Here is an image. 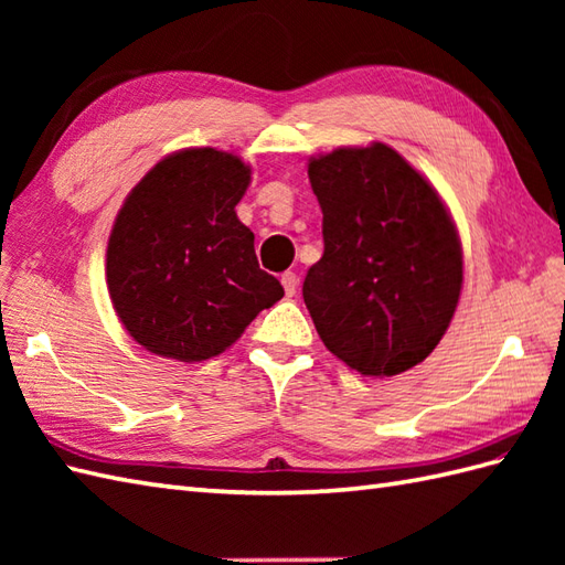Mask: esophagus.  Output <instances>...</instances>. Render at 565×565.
I'll return each mask as SVG.
<instances>
[{
    "instance_id": "obj_1",
    "label": "esophagus",
    "mask_w": 565,
    "mask_h": 565,
    "mask_svg": "<svg viewBox=\"0 0 565 565\" xmlns=\"http://www.w3.org/2000/svg\"><path fill=\"white\" fill-rule=\"evenodd\" d=\"M281 284H284L286 296H294L296 289H298V276L294 271H284L281 274Z\"/></svg>"
}]
</instances>
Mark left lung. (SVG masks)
Segmentation results:
<instances>
[{
	"label": "left lung",
	"instance_id": "obj_1",
	"mask_svg": "<svg viewBox=\"0 0 565 565\" xmlns=\"http://www.w3.org/2000/svg\"><path fill=\"white\" fill-rule=\"evenodd\" d=\"M322 211L320 262L303 301L320 340L364 376L425 362L461 296L463 255L451 215L393 148H340L308 164Z\"/></svg>",
	"mask_w": 565,
	"mask_h": 565
}]
</instances>
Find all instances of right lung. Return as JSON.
Returning a JSON list of instances; mask_svg holds the SVG:
<instances>
[{
    "label": "right lung",
    "mask_w": 565,
    "mask_h": 565,
    "mask_svg": "<svg viewBox=\"0 0 565 565\" xmlns=\"http://www.w3.org/2000/svg\"><path fill=\"white\" fill-rule=\"evenodd\" d=\"M247 184L237 154L189 148L154 164L118 211L106 284L124 328L148 352L203 362L284 296L235 213Z\"/></svg>",
    "instance_id": "right-lung-1"
}]
</instances>
